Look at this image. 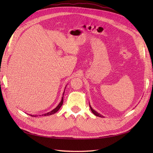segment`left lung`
<instances>
[{
	"mask_svg": "<svg viewBox=\"0 0 153 153\" xmlns=\"http://www.w3.org/2000/svg\"><path fill=\"white\" fill-rule=\"evenodd\" d=\"M89 107H90V108H91V112L94 114H95V116H97L100 117V118H102L103 116H102L101 114H99V113H98L97 112H96L95 110H93V109L92 108V107L91 106V105H89Z\"/></svg>",
	"mask_w": 153,
	"mask_h": 153,
	"instance_id": "1",
	"label": "left lung"
}]
</instances>
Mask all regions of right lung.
Here are the masks:
<instances>
[{"label": "right lung", "instance_id": "add662e5", "mask_svg": "<svg viewBox=\"0 0 153 153\" xmlns=\"http://www.w3.org/2000/svg\"><path fill=\"white\" fill-rule=\"evenodd\" d=\"M66 87H65V89H66ZM64 91H65V89H64ZM64 93H63V96H64ZM62 104H63V97H62V100H61V101H60V102L58 104V105L56 107V108H55L54 109H53V110H52V111H51V112H48V113H47V114H43V116H49V115H52V114H55L56 113V112H58V110H59V109L60 108V107L62 106ZM31 116H34V117H35V116H34V115H31ZM41 116V115H40Z\"/></svg>", "mask_w": 153, "mask_h": 153}]
</instances>
